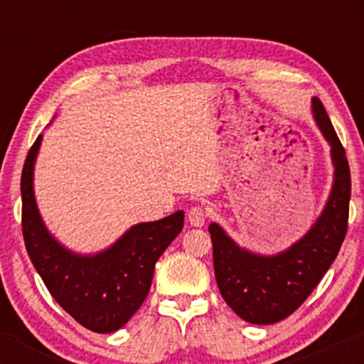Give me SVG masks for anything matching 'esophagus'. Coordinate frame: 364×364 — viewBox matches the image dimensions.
Returning <instances> with one entry per match:
<instances>
[{"label": "esophagus", "mask_w": 364, "mask_h": 364, "mask_svg": "<svg viewBox=\"0 0 364 364\" xmlns=\"http://www.w3.org/2000/svg\"><path fill=\"white\" fill-rule=\"evenodd\" d=\"M205 218H208V213L203 205H193L188 211V222L192 227H203L205 223Z\"/></svg>", "instance_id": "obj_1"}]
</instances>
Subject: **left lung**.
I'll use <instances>...</instances> for the list:
<instances>
[{
	"label": "left lung",
	"instance_id": "left-lung-1",
	"mask_svg": "<svg viewBox=\"0 0 364 364\" xmlns=\"http://www.w3.org/2000/svg\"><path fill=\"white\" fill-rule=\"evenodd\" d=\"M311 114L331 148L333 185L326 205L303 237L264 255L240 247L218 223H209L216 284L225 303L250 324H274L294 314L338 255L347 234L350 168L324 105L311 98Z\"/></svg>",
	"mask_w": 364,
	"mask_h": 364
}]
</instances>
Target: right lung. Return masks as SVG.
Returning a JSON list of instances; mask_svg holds the SVG:
<instances>
[{
  "label": "right lung",
  "instance_id": "obj_1",
  "mask_svg": "<svg viewBox=\"0 0 364 364\" xmlns=\"http://www.w3.org/2000/svg\"><path fill=\"white\" fill-rule=\"evenodd\" d=\"M42 135L29 149L21 178L26 250L54 299L95 333L123 328L151 287L155 264L183 229L185 213L132 225L105 250L77 253L47 229L35 199V164Z\"/></svg>",
  "mask_w": 364,
  "mask_h": 364
}]
</instances>
